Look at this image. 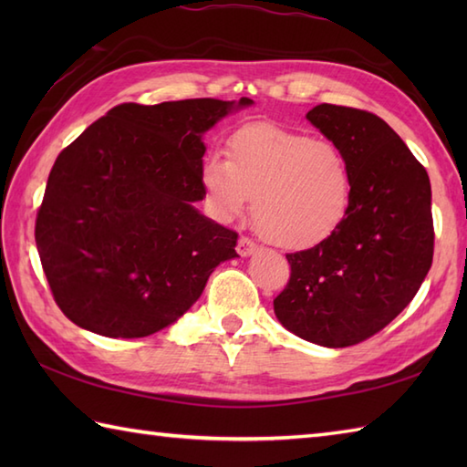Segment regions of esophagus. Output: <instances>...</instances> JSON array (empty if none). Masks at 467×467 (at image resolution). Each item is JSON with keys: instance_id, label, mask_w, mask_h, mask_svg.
<instances>
[{"instance_id": "34e87169", "label": "esophagus", "mask_w": 467, "mask_h": 467, "mask_svg": "<svg viewBox=\"0 0 467 467\" xmlns=\"http://www.w3.org/2000/svg\"><path fill=\"white\" fill-rule=\"evenodd\" d=\"M236 253H239L243 259H246V256H251V254L256 253V244L251 239H246V236H241L239 244H236Z\"/></svg>"}]
</instances>
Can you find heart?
<instances>
[{
  "label": "heart",
  "instance_id": "heart-1",
  "mask_svg": "<svg viewBox=\"0 0 467 467\" xmlns=\"http://www.w3.org/2000/svg\"><path fill=\"white\" fill-rule=\"evenodd\" d=\"M204 204L216 221L249 211L266 241L305 251L339 231L353 198L351 164L339 146L273 122L234 130L226 158L208 154L201 166Z\"/></svg>",
  "mask_w": 467,
  "mask_h": 467
}]
</instances>
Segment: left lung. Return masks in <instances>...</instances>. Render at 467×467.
Instances as JSON below:
<instances>
[{"label":"left lung","instance_id":"1","mask_svg":"<svg viewBox=\"0 0 467 467\" xmlns=\"http://www.w3.org/2000/svg\"><path fill=\"white\" fill-rule=\"evenodd\" d=\"M345 152L353 198L331 239L286 254L291 279L275 299L286 331L321 347H349L389 325L433 261L431 184L379 116L319 104L306 114Z\"/></svg>","mask_w":467,"mask_h":467}]
</instances>
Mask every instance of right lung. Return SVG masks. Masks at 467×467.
<instances>
[{
    "label": "right lung",
    "instance_id": "obj_1",
    "mask_svg": "<svg viewBox=\"0 0 467 467\" xmlns=\"http://www.w3.org/2000/svg\"><path fill=\"white\" fill-rule=\"evenodd\" d=\"M254 102L120 104L56 158L36 221L49 289L69 321L112 339L191 309L239 234L204 216V134Z\"/></svg>",
    "mask_w": 467,
    "mask_h": 467
}]
</instances>
